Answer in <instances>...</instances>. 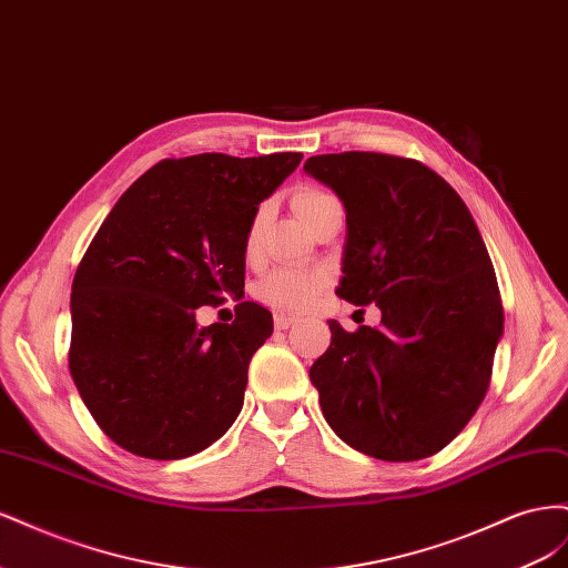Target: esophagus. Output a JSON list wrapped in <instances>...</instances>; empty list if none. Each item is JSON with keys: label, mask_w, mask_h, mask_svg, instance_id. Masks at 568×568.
Listing matches in <instances>:
<instances>
[{"label": "esophagus", "mask_w": 568, "mask_h": 568, "mask_svg": "<svg viewBox=\"0 0 568 568\" xmlns=\"http://www.w3.org/2000/svg\"><path fill=\"white\" fill-rule=\"evenodd\" d=\"M296 322H298L296 315H286V313L274 315V326H277V329H288V326H294Z\"/></svg>", "instance_id": "1"}]
</instances>
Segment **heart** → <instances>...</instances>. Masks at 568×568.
Segmentation results:
<instances>
[{
    "mask_svg": "<svg viewBox=\"0 0 568 568\" xmlns=\"http://www.w3.org/2000/svg\"><path fill=\"white\" fill-rule=\"evenodd\" d=\"M338 199L322 186H303L294 196V209L305 222H311L313 215H317L322 209H326V205H332ZM263 222H265V209H257L248 227V248L257 246ZM324 282L326 277L317 270L284 267L267 274V277L261 282V286H257V296H261L265 303H270L272 307H280V311H303V307H307L315 301Z\"/></svg>",
    "mask_w": 568,
    "mask_h": 568,
    "instance_id": "heart-1",
    "label": "heart"
}]
</instances>
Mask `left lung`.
Segmentation results:
<instances>
[{
	"mask_svg": "<svg viewBox=\"0 0 568 568\" xmlns=\"http://www.w3.org/2000/svg\"><path fill=\"white\" fill-rule=\"evenodd\" d=\"M303 168L346 205L336 296L382 311L355 332L329 320L311 367L324 419L369 457H432L490 386L505 313L488 248L455 189L415 159L343 151Z\"/></svg>",
	"mask_w": 568,
	"mask_h": 568,
	"instance_id": "obj_1",
	"label": "left lung"
}]
</instances>
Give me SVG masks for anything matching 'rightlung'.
<instances>
[{
	"label": "right lung",
	"instance_id": "add662e5",
	"mask_svg": "<svg viewBox=\"0 0 568 568\" xmlns=\"http://www.w3.org/2000/svg\"><path fill=\"white\" fill-rule=\"evenodd\" d=\"M301 159L296 151L165 159L101 222L73 280L68 367L120 448L182 459L239 417L272 313L242 301L232 324L201 329L196 307L244 296L251 220Z\"/></svg>",
	"mask_w": 568,
	"mask_h": 568
}]
</instances>
